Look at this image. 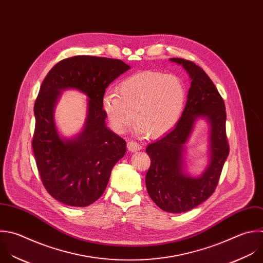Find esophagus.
Wrapping results in <instances>:
<instances>
[{"label": "esophagus", "mask_w": 263, "mask_h": 263, "mask_svg": "<svg viewBox=\"0 0 263 263\" xmlns=\"http://www.w3.org/2000/svg\"><path fill=\"white\" fill-rule=\"evenodd\" d=\"M127 147L130 152H136L141 148V144H139L138 142H135V141H128Z\"/></svg>", "instance_id": "obj_1"}]
</instances>
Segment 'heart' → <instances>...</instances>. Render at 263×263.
Masks as SVG:
<instances>
[{
	"mask_svg": "<svg viewBox=\"0 0 263 263\" xmlns=\"http://www.w3.org/2000/svg\"><path fill=\"white\" fill-rule=\"evenodd\" d=\"M186 98L184 82L178 76L143 71L125 78L119 93L108 91L102 106L115 132H126L136 118L139 133L159 137L177 124Z\"/></svg>",
	"mask_w": 263,
	"mask_h": 263,
	"instance_id": "1",
	"label": "heart"
}]
</instances>
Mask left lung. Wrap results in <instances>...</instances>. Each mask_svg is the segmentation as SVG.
I'll return each instance as SVG.
<instances>
[{"label":"left lung","mask_w":263,"mask_h":263,"mask_svg":"<svg viewBox=\"0 0 263 263\" xmlns=\"http://www.w3.org/2000/svg\"><path fill=\"white\" fill-rule=\"evenodd\" d=\"M170 61L184 67L191 78V86L177 126L145 149L151 158L145 185L149 197L161 210L180 214L196 208L214 193L229 154V144L225 104L211 78L191 61L180 58ZM199 117L210 125V163L200 177L194 178L184 170L183 154L184 143Z\"/></svg>","instance_id":"obj_1"}]
</instances>
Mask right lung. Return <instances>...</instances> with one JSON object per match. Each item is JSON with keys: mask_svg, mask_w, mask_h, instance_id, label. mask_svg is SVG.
<instances>
[{"mask_svg": "<svg viewBox=\"0 0 263 263\" xmlns=\"http://www.w3.org/2000/svg\"><path fill=\"white\" fill-rule=\"evenodd\" d=\"M129 69L121 60L76 55L55 64L44 78L34 105L32 146L42 184L58 201L83 208L105 191L126 141L106 127L102 100L106 87ZM68 88L89 98L84 129L73 139L58 134L53 116L60 92Z\"/></svg>", "mask_w": 263, "mask_h": 263, "instance_id": "right-lung-1", "label": "right lung"}]
</instances>
